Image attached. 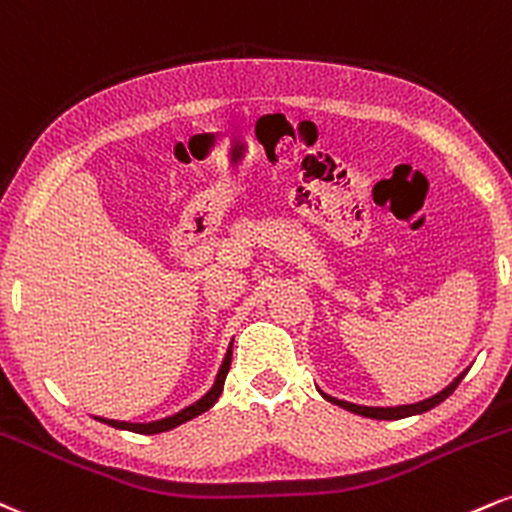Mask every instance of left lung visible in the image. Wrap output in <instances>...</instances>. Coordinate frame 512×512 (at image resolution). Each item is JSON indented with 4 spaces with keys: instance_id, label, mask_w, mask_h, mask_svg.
I'll list each match as a JSON object with an SVG mask.
<instances>
[{
    "instance_id": "8db88e82",
    "label": "left lung",
    "mask_w": 512,
    "mask_h": 512,
    "mask_svg": "<svg viewBox=\"0 0 512 512\" xmlns=\"http://www.w3.org/2000/svg\"><path fill=\"white\" fill-rule=\"evenodd\" d=\"M465 378V371L455 378L453 383H450L448 388H443L441 393L431 395V398H426L422 402H414V405H398V407H366V405H354V402H345V400H338L333 398V395H326L323 390H318V393L323 395L328 402H333V405L342 407V410L347 412H354V414H362V417H369V419H405V417H412V414H422V412H429L434 410L436 405H441L443 400L448 398V395H453V390L458 388V383Z\"/></svg>"
}]
</instances>
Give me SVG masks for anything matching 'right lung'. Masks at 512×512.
<instances>
[{"label":"right lung","instance_id":"obj_1","mask_svg":"<svg viewBox=\"0 0 512 512\" xmlns=\"http://www.w3.org/2000/svg\"><path fill=\"white\" fill-rule=\"evenodd\" d=\"M230 364H232V342H230V347H227V354H225V359H222V364H220V371H218V376H215V383H213V388H210L208 393L203 395L201 400H196L194 405L184 407L182 412L172 414V417L158 419V422H148V424L117 422V419H102V417H95V419H98V422H105V424L114 426V429L134 431V434H162V431H170V429H174V426H179V424L189 422V419H194V417H198V414H203V412H206V410H210V407H213L215 402H218L220 393H222V386H225L227 371H230Z\"/></svg>","mask_w":512,"mask_h":512}]
</instances>
